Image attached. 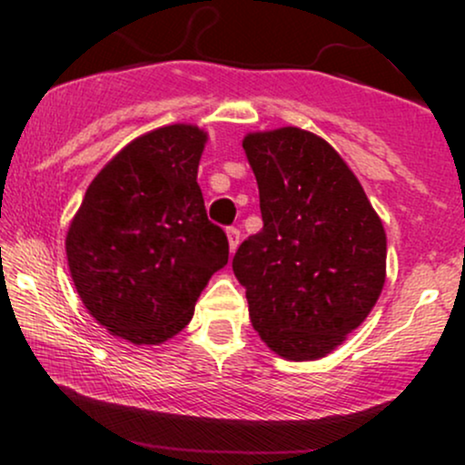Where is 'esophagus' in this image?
Masks as SVG:
<instances>
[{
    "instance_id": "obj_1",
    "label": "esophagus",
    "mask_w": 465,
    "mask_h": 465,
    "mask_svg": "<svg viewBox=\"0 0 465 465\" xmlns=\"http://www.w3.org/2000/svg\"><path fill=\"white\" fill-rule=\"evenodd\" d=\"M227 240H229V251H232V253H236V249L240 244V232L236 227L227 229Z\"/></svg>"
}]
</instances>
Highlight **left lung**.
<instances>
[{
  "label": "left lung",
  "instance_id": "left-lung-1",
  "mask_svg": "<svg viewBox=\"0 0 465 465\" xmlns=\"http://www.w3.org/2000/svg\"><path fill=\"white\" fill-rule=\"evenodd\" d=\"M260 190L262 232L233 255L260 339L286 361L339 348L376 306L387 233L365 190L323 137L297 126L242 140Z\"/></svg>",
  "mask_w": 465,
  "mask_h": 465
}]
</instances>
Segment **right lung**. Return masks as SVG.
<instances>
[{"label":"right lung","mask_w":465,"mask_h":465,"mask_svg":"<svg viewBox=\"0 0 465 465\" xmlns=\"http://www.w3.org/2000/svg\"><path fill=\"white\" fill-rule=\"evenodd\" d=\"M207 133L170 124L126 143L69 223V273L89 314L135 345L173 339L229 260L196 183Z\"/></svg>","instance_id":"obj_1"}]
</instances>
